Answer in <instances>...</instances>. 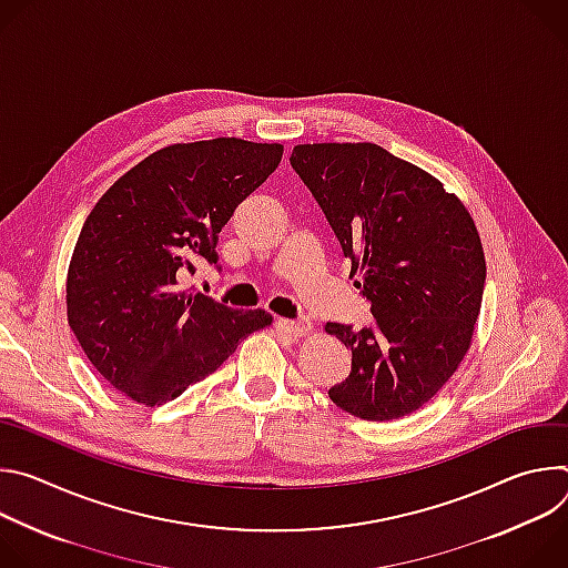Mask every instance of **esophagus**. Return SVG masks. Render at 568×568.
I'll return each instance as SVG.
<instances>
[{"label":"esophagus","mask_w":568,"mask_h":568,"mask_svg":"<svg viewBox=\"0 0 568 568\" xmlns=\"http://www.w3.org/2000/svg\"><path fill=\"white\" fill-rule=\"evenodd\" d=\"M276 323H278L281 331H285V333H287L290 337H294V339H301V337H305V335L312 331L307 318H296V321H292V318H278Z\"/></svg>","instance_id":"obj_1"}]
</instances>
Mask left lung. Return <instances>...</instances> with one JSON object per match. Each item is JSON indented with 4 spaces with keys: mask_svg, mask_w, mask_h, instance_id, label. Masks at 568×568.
I'll return each instance as SVG.
<instances>
[{
    "mask_svg": "<svg viewBox=\"0 0 568 568\" xmlns=\"http://www.w3.org/2000/svg\"><path fill=\"white\" fill-rule=\"evenodd\" d=\"M290 164L353 261L373 323H328L353 353L328 390L373 423L420 409L454 375L478 318L485 258L467 209L438 180L375 143H305Z\"/></svg>",
    "mask_w": 568,
    "mask_h": 568,
    "instance_id": "8db88e82",
    "label": "left lung"
}]
</instances>
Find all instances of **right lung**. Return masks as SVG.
<instances>
[{
	"mask_svg": "<svg viewBox=\"0 0 568 568\" xmlns=\"http://www.w3.org/2000/svg\"><path fill=\"white\" fill-rule=\"evenodd\" d=\"M281 156L278 143H178L145 156L97 202L69 263L67 316L114 388L150 407L171 402L272 323L265 310H233L186 278L200 261L222 270V226Z\"/></svg>",
	"mask_w": 568,
	"mask_h": 568,
	"instance_id": "1",
	"label": "right lung"
}]
</instances>
